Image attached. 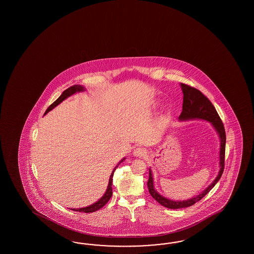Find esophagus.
Listing matches in <instances>:
<instances>
[{
  "mask_svg": "<svg viewBox=\"0 0 254 254\" xmlns=\"http://www.w3.org/2000/svg\"><path fill=\"white\" fill-rule=\"evenodd\" d=\"M133 154H134V156H137V157H142V156H144L146 154V150L144 148L138 147V148H136L134 150Z\"/></svg>",
  "mask_w": 254,
  "mask_h": 254,
  "instance_id": "esophagus-1",
  "label": "esophagus"
}]
</instances>
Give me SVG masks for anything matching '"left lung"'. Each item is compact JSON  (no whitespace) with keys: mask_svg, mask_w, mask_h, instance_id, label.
<instances>
[{"mask_svg":"<svg viewBox=\"0 0 254 254\" xmlns=\"http://www.w3.org/2000/svg\"><path fill=\"white\" fill-rule=\"evenodd\" d=\"M182 90L184 93V103H183V112L179 116L180 121H187L192 119H202L206 120L213 126V127L217 131L220 140H221V147H220V171L213 181V183L206 188L198 195L192 197L191 199L183 200V201H174L170 200L158 193L154 189V180L152 170L149 169V180L147 183L148 190L153 196V198L156 200L160 205L168 208L177 209V208H187L195 204L197 201L202 199L208 192L214 187V185L219 182V180L223 175L224 169V154H225V142H226V136L225 130L223 127V122L218 115L215 107L209 101L208 98L200 92L198 89L192 87L190 85L181 84Z\"/></svg>","mask_w":254,"mask_h":254,"instance_id":"obj_1","label":"left lung"}]
</instances>
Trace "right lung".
<instances>
[{
  "instance_id": "add662e5",
  "label": "right lung",
  "mask_w": 254,
  "mask_h": 254,
  "mask_svg": "<svg viewBox=\"0 0 254 254\" xmlns=\"http://www.w3.org/2000/svg\"><path fill=\"white\" fill-rule=\"evenodd\" d=\"M84 90H85V87H84V86H82V85H72V86L69 87L68 89L64 90L62 95L59 97V99L57 100H55L54 102H53L49 107L46 109L45 115H46L48 112H50L52 109H54L56 106H58L60 103H62L63 100H66L67 98H69V96H71L72 94H74V93L76 92H80V91H84ZM125 159H126V158H123L121 161L119 162V163H118V165H117L116 168H115V169L113 170V172H112V174H111V176H110L109 185H108L106 192H105V193L102 195V197H101L99 201H97L96 203H94V204L90 205V206H88V207H85V208H72V210H74V211H79V212L90 213V212H94V211H96V210H99V209L102 208V207H104V206L107 204L108 201H109L110 198L112 197V195H113V187H112V184H113V177H114L115 170H116V168H117V167H118V166H119V165H120V164H121Z\"/></svg>"
}]
</instances>
